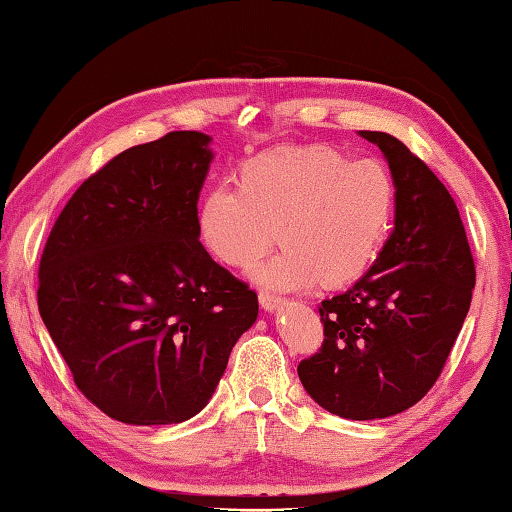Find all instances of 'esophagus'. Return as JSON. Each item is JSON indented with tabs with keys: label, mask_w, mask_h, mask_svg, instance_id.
Instances as JSON below:
<instances>
[{
	"label": "esophagus",
	"mask_w": 512,
	"mask_h": 512,
	"mask_svg": "<svg viewBox=\"0 0 512 512\" xmlns=\"http://www.w3.org/2000/svg\"><path fill=\"white\" fill-rule=\"evenodd\" d=\"M259 304H262L266 311H273L282 304V297L271 293V291H259Z\"/></svg>",
	"instance_id": "34e87169"
}]
</instances>
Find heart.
Listing matches in <instances>:
<instances>
[{
    "instance_id": "obj_1",
    "label": "heart",
    "mask_w": 512,
    "mask_h": 512,
    "mask_svg": "<svg viewBox=\"0 0 512 512\" xmlns=\"http://www.w3.org/2000/svg\"><path fill=\"white\" fill-rule=\"evenodd\" d=\"M396 181L376 159H349L336 147H277L244 163L239 185L217 183L199 206V235L212 255L259 271L266 284H345L374 264L392 228Z\"/></svg>"
}]
</instances>
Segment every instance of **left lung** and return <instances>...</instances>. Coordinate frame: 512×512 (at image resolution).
Segmentation results:
<instances>
[{"instance_id":"left-lung-1","label":"left lung","mask_w":512,"mask_h":512,"mask_svg":"<svg viewBox=\"0 0 512 512\" xmlns=\"http://www.w3.org/2000/svg\"><path fill=\"white\" fill-rule=\"evenodd\" d=\"M360 136L380 147L396 181L394 230L374 266L320 304L322 347L297 376L327 412L371 421L405 412L439 380L477 273L457 203L436 174L392 134Z\"/></svg>"}]
</instances>
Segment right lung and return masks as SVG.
I'll use <instances>...</instances> for the list:
<instances>
[{"mask_svg": "<svg viewBox=\"0 0 512 512\" xmlns=\"http://www.w3.org/2000/svg\"><path fill=\"white\" fill-rule=\"evenodd\" d=\"M210 136L170 132L114 156L73 192L46 239L37 309L73 383L129 425L199 414L257 293L199 241Z\"/></svg>", "mask_w": 512, "mask_h": 512, "instance_id": "add662e5", "label": "right lung"}]
</instances>
